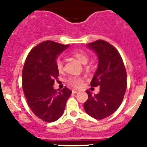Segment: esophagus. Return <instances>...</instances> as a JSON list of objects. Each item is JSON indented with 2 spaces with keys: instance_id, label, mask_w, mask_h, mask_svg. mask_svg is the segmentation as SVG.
I'll list each match as a JSON object with an SVG mask.
<instances>
[{
  "instance_id": "obj_1",
  "label": "esophagus",
  "mask_w": 147,
  "mask_h": 147,
  "mask_svg": "<svg viewBox=\"0 0 147 147\" xmlns=\"http://www.w3.org/2000/svg\"><path fill=\"white\" fill-rule=\"evenodd\" d=\"M79 92V91L78 90H72V93L73 94H77V93Z\"/></svg>"
}]
</instances>
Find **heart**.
I'll list each match as a JSON object with an SVG mask.
<instances>
[{
	"mask_svg": "<svg viewBox=\"0 0 147 147\" xmlns=\"http://www.w3.org/2000/svg\"><path fill=\"white\" fill-rule=\"evenodd\" d=\"M71 55H72V57L78 59L82 64L85 65L87 63L88 56L87 55V54L84 52L82 51V50H75V51H73L71 53ZM55 64L57 71L60 73H62L63 72V70H64L63 61L60 58H58L56 60ZM68 83L74 87H80L82 85L83 79L82 78H80V77H72V78H70L68 80Z\"/></svg>",
	"mask_w": 147,
	"mask_h": 147,
	"instance_id": "obj_1",
	"label": "heart"
}]
</instances>
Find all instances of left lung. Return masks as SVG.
<instances>
[{
  "instance_id": "obj_1",
  "label": "left lung",
  "mask_w": 147,
  "mask_h": 147,
  "mask_svg": "<svg viewBox=\"0 0 147 147\" xmlns=\"http://www.w3.org/2000/svg\"><path fill=\"white\" fill-rule=\"evenodd\" d=\"M87 46L98 58V67L90 86H99L100 89L94 95L86 91L88 99L84 109L92 117L102 119L112 115L121 105L127 89V72L119 52L109 42L98 40Z\"/></svg>"
}]
</instances>
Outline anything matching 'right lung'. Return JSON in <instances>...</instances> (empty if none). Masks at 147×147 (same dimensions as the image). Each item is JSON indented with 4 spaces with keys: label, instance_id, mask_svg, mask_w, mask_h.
Listing matches in <instances>:
<instances>
[{
    "label": "right lung",
    "instance_id": "1",
    "mask_svg": "<svg viewBox=\"0 0 147 147\" xmlns=\"http://www.w3.org/2000/svg\"><path fill=\"white\" fill-rule=\"evenodd\" d=\"M68 46L44 41L31 50L23 67V90L28 106L38 118L47 122L61 117L72 94L66 87L61 91L53 88L59 75L56 60Z\"/></svg>",
    "mask_w": 147,
    "mask_h": 147
}]
</instances>
